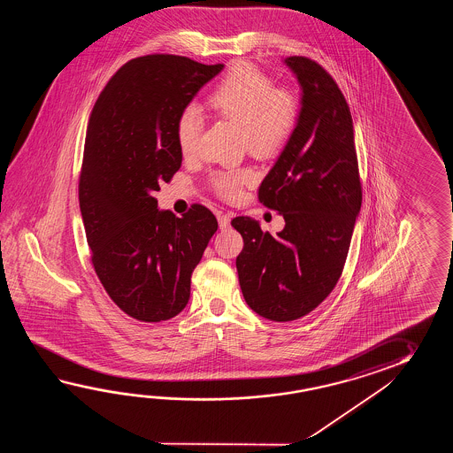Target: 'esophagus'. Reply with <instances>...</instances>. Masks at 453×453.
Listing matches in <instances>:
<instances>
[{"label": "esophagus", "instance_id": "esophagus-1", "mask_svg": "<svg viewBox=\"0 0 453 453\" xmlns=\"http://www.w3.org/2000/svg\"><path fill=\"white\" fill-rule=\"evenodd\" d=\"M230 215H226V213H220L219 215V225H220V228H228L230 226Z\"/></svg>", "mask_w": 453, "mask_h": 453}]
</instances>
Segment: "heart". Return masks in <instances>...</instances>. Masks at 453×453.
<instances>
[{"instance_id": "obj_1", "label": "heart", "mask_w": 453, "mask_h": 453, "mask_svg": "<svg viewBox=\"0 0 453 453\" xmlns=\"http://www.w3.org/2000/svg\"><path fill=\"white\" fill-rule=\"evenodd\" d=\"M207 104L215 115L241 127V142L250 154L269 158L280 154L296 131L299 104L287 88L250 63H238L215 86ZM203 133V113L186 105L176 116L174 135L184 157L199 152ZM254 180L250 168L219 170L211 176L213 191L225 199H236L242 186Z\"/></svg>"}]
</instances>
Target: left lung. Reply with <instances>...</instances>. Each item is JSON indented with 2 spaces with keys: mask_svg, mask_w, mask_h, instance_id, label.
I'll use <instances>...</instances> for the list:
<instances>
[{
  "mask_svg": "<svg viewBox=\"0 0 453 453\" xmlns=\"http://www.w3.org/2000/svg\"><path fill=\"white\" fill-rule=\"evenodd\" d=\"M303 87L296 131L260 184L259 203L285 219L277 236L236 217L241 291L262 318L289 322L309 314L335 288L361 209L353 119L334 77L314 59H285Z\"/></svg>",
  "mask_w": 453,
  "mask_h": 453,
  "instance_id": "8db88e82",
  "label": "left lung"
}]
</instances>
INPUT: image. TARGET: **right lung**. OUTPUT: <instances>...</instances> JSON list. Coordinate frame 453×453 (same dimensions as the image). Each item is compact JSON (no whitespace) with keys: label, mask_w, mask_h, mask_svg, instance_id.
Instances as JSON below:
<instances>
[{"label":"right lung","mask_w":453,"mask_h":453,"mask_svg":"<svg viewBox=\"0 0 453 453\" xmlns=\"http://www.w3.org/2000/svg\"><path fill=\"white\" fill-rule=\"evenodd\" d=\"M222 69L178 55L131 59L88 118L79 205L90 260L108 296L135 320L162 322L183 311L194 267L219 228L203 203L181 219L160 212L154 193L181 168L176 116Z\"/></svg>","instance_id":"obj_1"}]
</instances>
